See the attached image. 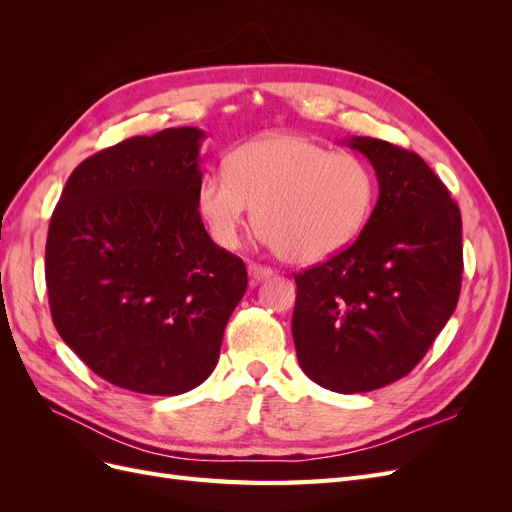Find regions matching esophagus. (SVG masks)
<instances>
[{
    "label": "esophagus",
    "instance_id": "obj_1",
    "mask_svg": "<svg viewBox=\"0 0 512 512\" xmlns=\"http://www.w3.org/2000/svg\"><path fill=\"white\" fill-rule=\"evenodd\" d=\"M247 271H250V277H252L254 282L267 280V277L273 275L271 267H262V265H256V262H250V265H247Z\"/></svg>",
    "mask_w": 512,
    "mask_h": 512
}]
</instances>
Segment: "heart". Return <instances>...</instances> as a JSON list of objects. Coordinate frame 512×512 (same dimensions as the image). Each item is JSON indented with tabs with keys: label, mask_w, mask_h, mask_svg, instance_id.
<instances>
[{
	"label": "heart",
	"mask_w": 512,
	"mask_h": 512,
	"mask_svg": "<svg viewBox=\"0 0 512 512\" xmlns=\"http://www.w3.org/2000/svg\"><path fill=\"white\" fill-rule=\"evenodd\" d=\"M376 175L350 151H331L301 134H267L230 153L226 170H209L196 207L211 239L237 247L254 222L262 239L290 262H318L342 252L367 226Z\"/></svg>",
	"instance_id": "b5f03b06"
}]
</instances>
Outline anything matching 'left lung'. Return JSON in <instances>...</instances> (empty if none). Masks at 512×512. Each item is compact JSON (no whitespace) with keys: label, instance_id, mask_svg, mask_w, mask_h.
Masks as SVG:
<instances>
[{"label":"left lung","instance_id":"left-lung-1","mask_svg":"<svg viewBox=\"0 0 512 512\" xmlns=\"http://www.w3.org/2000/svg\"><path fill=\"white\" fill-rule=\"evenodd\" d=\"M348 145L374 166L378 203L346 250L294 273L292 314L305 376L344 395L410 374L453 316L463 273L459 207L425 160L371 136Z\"/></svg>","mask_w":512,"mask_h":512}]
</instances>
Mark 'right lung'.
Wrapping results in <instances>:
<instances>
[{
  "label": "right lung",
  "instance_id": "obj_1",
  "mask_svg": "<svg viewBox=\"0 0 512 512\" xmlns=\"http://www.w3.org/2000/svg\"><path fill=\"white\" fill-rule=\"evenodd\" d=\"M198 128L102 149L70 175L46 237L51 316L79 359L121 389L181 395L218 365L247 288L196 207Z\"/></svg>",
  "mask_w": 512,
  "mask_h": 512
}]
</instances>
